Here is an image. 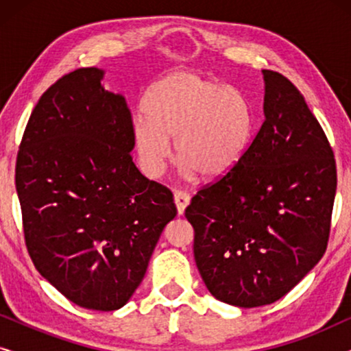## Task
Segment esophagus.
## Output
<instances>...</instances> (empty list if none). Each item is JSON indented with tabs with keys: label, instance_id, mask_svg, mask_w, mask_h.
I'll list each match as a JSON object with an SVG mask.
<instances>
[{
	"label": "esophagus",
	"instance_id": "obj_1",
	"mask_svg": "<svg viewBox=\"0 0 351 351\" xmlns=\"http://www.w3.org/2000/svg\"><path fill=\"white\" fill-rule=\"evenodd\" d=\"M174 201L177 206V213L180 215L185 213V208L190 204V195L185 193V191H174Z\"/></svg>",
	"mask_w": 351,
	"mask_h": 351
}]
</instances>
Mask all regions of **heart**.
<instances>
[{
	"label": "heart",
	"instance_id": "1",
	"mask_svg": "<svg viewBox=\"0 0 351 351\" xmlns=\"http://www.w3.org/2000/svg\"><path fill=\"white\" fill-rule=\"evenodd\" d=\"M132 123L142 171L156 179L171 158L189 177L219 182L241 165L251 147L254 114L241 90L195 71H176L156 81Z\"/></svg>",
	"mask_w": 351,
	"mask_h": 351
}]
</instances>
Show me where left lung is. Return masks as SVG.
I'll return each instance as SVG.
<instances>
[{"label": "left lung", "instance_id": "obj_1", "mask_svg": "<svg viewBox=\"0 0 351 351\" xmlns=\"http://www.w3.org/2000/svg\"><path fill=\"white\" fill-rule=\"evenodd\" d=\"M262 73L265 119L243 162L185 209L206 287L243 308L281 299L321 261L337 189L332 148L304 95Z\"/></svg>", "mask_w": 351, "mask_h": 351}]
</instances>
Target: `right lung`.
I'll list each match as a JSON object with an SVG mask.
<instances>
[{
    "label": "right lung",
    "instance_id": "1",
    "mask_svg": "<svg viewBox=\"0 0 351 351\" xmlns=\"http://www.w3.org/2000/svg\"><path fill=\"white\" fill-rule=\"evenodd\" d=\"M78 69L33 108L16 162L23 234L40 275L73 304L113 311L145 276L177 209L134 165L126 99Z\"/></svg>",
    "mask_w": 351,
    "mask_h": 351
}]
</instances>
